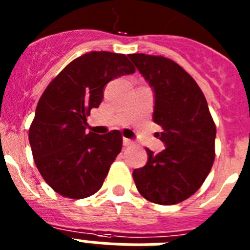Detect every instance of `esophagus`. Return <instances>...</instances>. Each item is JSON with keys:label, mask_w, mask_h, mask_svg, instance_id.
<instances>
[{"label": "esophagus", "mask_w": 250, "mask_h": 250, "mask_svg": "<svg viewBox=\"0 0 250 250\" xmlns=\"http://www.w3.org/2000/svg\"><path fill=\"white\" fill-rule=\"evenodd\" d=\"M123 144H124V146H130V145H132V144H134V143H132V141L130 140V139L124 138L123 139Z\"/></svg>", "instance_id": "obj_1"}]
</instances>
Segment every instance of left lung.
Instances as JSON below:
<instances>
[{"instance_id": "8db88e82", "label": "left lung", "mask_w": 250, "mask_h": 250, "mask_svg": "<svg viewBox=\"0 0 250 250\" xmlns=\"http://www.w3.org/2000/svg\"><path fill=\"white\" fill-rule=\"evenodd\" d=\"M155 94L152 120L165 149L132 171L139 193L160 205L190 198L210 173L215 159L216 127L205 96L182 66L164 56L129 55Z\"/></svg>"}]
</instances>
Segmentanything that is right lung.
<instances>
[{"label": "right lung", "instance_id": "obj_1", "mask_svg": "<svg viewBox=\"0 0 250 250\" xmlns=\"http://www.w3.org/2000/svg\"><path fill=\"white\" fill-rule=\"evenodd\" d=\"M134 72L124 54L91 51L68 63L41 95L28 140L40 174L60 195L83 199L103 187L123 136L119 130L87 132L86 118L103 101L106 83Z\"/></svg>", "mask_w": 250, "mask_h": 250}]
</instances>
